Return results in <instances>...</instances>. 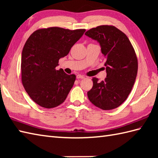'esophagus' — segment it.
<instances>
[{
  "label": "esophagus",
  "instance_id": "obj_1",
  "mask_svg": "<svg viewBox=\"0 0 158 158\" xmlns=\"http://www.w3.org/2000/svg\"><path fill=\"white\" fill-rule=\"evenodd\" d=\"M85 77L81 75H77V79H84Z\"/></svg>",
  "mask_w": 158,
  "mask_h": 158
}]
</instances>
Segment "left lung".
I'll return each instance as SVG.
<instances>
[{
  "mask_svg": "<svg viewBox=\"0 0 158 158\" xmlns=\"http://www.w3.org/2000/svg\"><path fill=\"white\" fill-rule=\"evenodd\" d=\"M85 35L96 40L106 59V77L98 81L94 77L92 88L88 96L94 105L102 110L120 106L130 94L138 71V60L127 36L114 26L102 25L87 31Z\"/></svg>",
  "mask_w": 158,
  "mask_h": 158,
  "instance_id": "left-lung-1",
  "label": "left lung"
}]
</instances>
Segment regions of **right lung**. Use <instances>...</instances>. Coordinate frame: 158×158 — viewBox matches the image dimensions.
Returning <instances> with one entry per match:
<instances>
[{
	"mask_svg": "<svg viewBox=\"0 0 158 158\" xmlns=\"http://www.w3.org/2000/svg\"><path fill=\"white\" fill-rule=\"evenodd\" d=\"M85 31L50 27L36 30L27 39L22 53V82L39 106L52 109L64 102L76 76L56 67Z\"/></svg>",
	"mask_w": 158,
	"mask_h": 158,
	"instance_id": "right-lung-1",
	"label": "right lung"
}]
</instances>
